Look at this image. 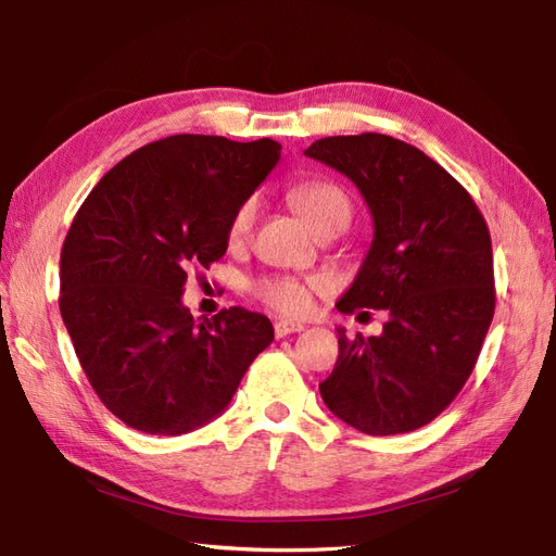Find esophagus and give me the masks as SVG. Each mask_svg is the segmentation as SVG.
Returning a JSON list of instances; mask_svg holds the SVG:
<instances>
[{
    "instance_id": "obj_1",
    "label": "esophagus",
    "mask_w": 556,
    "mask_h": 556,
    "mask_svg": "<svg viewBox=\"0 0 556 556\" xmlns=\"http://www.w3.org/2000/svg\"><path fill=\"white\" fill-rule=\"evenodd\" d=\"M296 332H303L301 323H293V320H277L275 323V337L277 339H285V337L296 334Z\"/></svg>"
}]
</instances>
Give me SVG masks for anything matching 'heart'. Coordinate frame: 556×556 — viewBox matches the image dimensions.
Listing matches in <instances>:
<instances>
[{"mask_svg":"<svg viewBox=\"0 0 556 556\" xmlns=\"http://www.w3.org/2000/svg\"><path fill=\"white\" fill-rule=\"evenodd\" d=\"M293 207L301 212V217L311 224L315 231H320L327 222L349 219L351 203L346 193L339 186L329 181H305L293 186L289 191ZM255 222V200L245 203L233 212L229 224V241L239 245L248 239ZM323 279H299V277H265L253 285L255 296L267 303L269 308L287 315H301L311 308L313 296L323 291Z\"/></svg>","mask_w":556,"mask_h":556,"instance_id":"1","label":"heart"}]
</instances>
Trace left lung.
Instances as JSON below:
<instances>
[{
  "instance_id": "8db88e82",
  "label": "left lung",
  "mask_w": 556,
  "mask_h": 556,
  "mask_svg": "<svg viewBox=\"0 0 556 556\" xmlns=\"http://www.w3.org/2000/svg\"><path fill=\"white\" fill-rule=\"evenodd\" d=\"M305 157L356 184L372 243L339 313L384 311L382 334L339 332L320 384L327 408L365 434L418 430L452 404L473 372L494 315L488 224L452 174L382 134L320 138Z\"/></svg>"
}]
</instances>
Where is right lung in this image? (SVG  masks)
Instances as JSON below:
<instances>
[{
	"label": "right lung",
	"instance_id": "1",
	"mask_svg": "<svg viewBox=\"0 0 556 556\" xmlns=\"http://www.w3.org/2000/svg\"><path fill=\"white\" fill-rule=\"evenodd\" d=\"M279 157L269 138L169 136L124 157L76 212L59 311L83 372L128 428H203L275 339L267 317L245 308L195 323L181 296L188 265L227 253L233 212Z\"/></svg>",
	"mask_w": 556,
	"mask_h": 556
}]
</instances>
